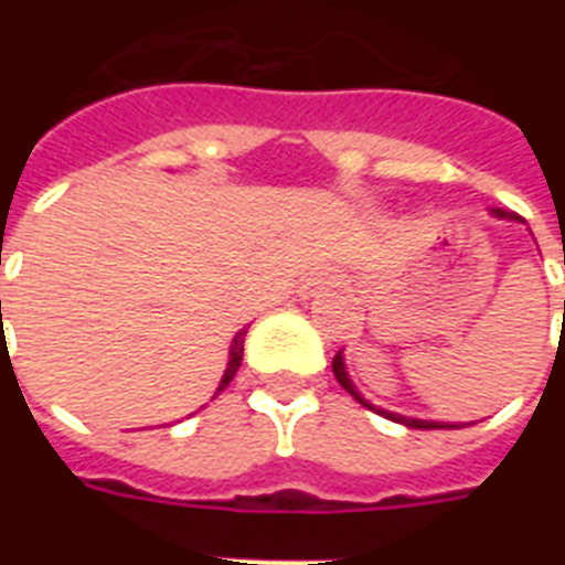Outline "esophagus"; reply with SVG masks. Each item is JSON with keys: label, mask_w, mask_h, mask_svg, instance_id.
Here are the masks:
<instances>
[{"label": "esophagus", "mask_w": 565, "mask_h": 565, "mask_svg": "<svg viewBox=\"0 0 565 565\" xmlns=\"http://www.w3.org/2000/svg\"><path fill=\"white\" fill-rule=\"evenodd\" d=\"M334 275H317V278H310L308 284H301V296H313V292L326 290L328 284H334Z\"/></svg>", "instance_id": "34e87169"}]
</instances>
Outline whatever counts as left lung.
Returning <instances> with one entry per match:
<instances>
[{
    "label": "left lung",
    "mask_w": 565,
    "mask_h": 565,
    "mask_svg": "<svg viewBox=\"0 0 565 565\" xmlns=\"http://www.w3.org/2000/svg\"><path fill=\"white\" fill-rule=\"evenodd\" d=\"M492 213H495V216H501V220H519L516 213L501 211V207H492ZM331 366H334V377H337V381H340V386H343V390H349V393H352L354 398H358V402L366 404V402H363V398H361V393H358V390H354V386H352V381H349V375H345L343 352H337V354H334V363H331ZM366 407H370V411H375V407H372V404H366ZM377 413H381V416H386V419L402 422V425H407V428H457V425H443V422L407 419V416H395V413H390V411H377Z\"/></svg>",
    "instance_id": "obj_1"
}]
</instances>
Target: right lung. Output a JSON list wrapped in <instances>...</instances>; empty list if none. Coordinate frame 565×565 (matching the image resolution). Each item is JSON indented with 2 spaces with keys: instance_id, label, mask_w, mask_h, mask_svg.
<instances>
[{
  "instance_id": "add662e5",
  "label": "right lung",
  "mask_w": 565,
  "mask_h": 565,
  "mask_svg": "<svg viewBox=\"0 0 565 565\" xmlns=\"http://www.w3.org/2000/svg\"><path fill=\"white\" fill-rule=\"evenodd\" d=\"M243 337H246V331H239V334L234 337V345H231V361H228V370H225V375H222V381H220V393H222V390H225V386L231 384V377L237 375L239 361H243Z\"/></svg>"
}]
</instances>
